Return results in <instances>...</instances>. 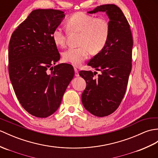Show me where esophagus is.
Instances as JSON below:
<instances>
[{
	"mask_svg": "<svg viewBox=\"0 0 158 158\" xmlns=\"http://www.w3.org/2000/svg\"><path fill=\"white\" fill-rule=\"evenodd\" d=\"M74 70H75V77H79V72H78L77 69L74 67Z\"/></svg>",
	"mask_w": 158,
	"mask_h": 158,
	"instance_id": "34e87169",
	"label": "esophagus"
}]
</instances>
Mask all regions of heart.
<instances>
[{
	"instance_id": "heart-1",
	"label": "heart",
	"mask_w": 158,
	"mask_h": 158,
	"mask_svg": "<svg viewBox=\"0 0 158 158\" xmlns=\"http://www.w3.org/2000/svg\"><path fill=\"white\" fill-rule=\"evenodd\" d=\"M66 25L71 32L80 33L77 48H69L62 54L66 62L78 67L89 57L90 51L97 54L104 48L109 38L110 25L107 19L96 17L83 12H77L69 18ZM54 44L58 47L66 44L67 35L61 27H56L52 33Z\"/></svg>"
}]
</instances>
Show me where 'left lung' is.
<instances>
[{"mask_svg":"<svg viewBox=\"0 0 158 158\" xmlns=\"http://www.w3.org/2000/svg\"><path fill=\"white\" fill-rule=\"evenodd\" d=\"M106 12L110 25L109 38L104 48L88 62L87 65L101 71H81L79 75L87 86L81 96L88 112L98 117L111 114L118 108L125 94L132 68L133 41L129 22L115 5L97 6L89 13Z\"/></svg>","mask_w":158,"mask_h":158,"instance_id":"8db88e82","label":"left lung"}]
</instances>
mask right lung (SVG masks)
Returning a JSON list of instances; mask_svg holds the SVG:
<instances>
[{
  "label": "right lung",
  "instance_id": "right-lung-1",
  "mask_svg": "<svg viewBox=\"0 0 158 158\" xmlns=\"http://www.w3.org/2000/svg\"><path fill=\"white\" fill-rule=\"evenodd\" d=\"M64 16L60 10H33L9 42V73L15 93L25 110L38 118L57 110L74 77L71 64L52 67L60 58L52 33Z\"/></svg>",
  "mask_w": 158,
  "mask_h": 158
}]
</instances>
